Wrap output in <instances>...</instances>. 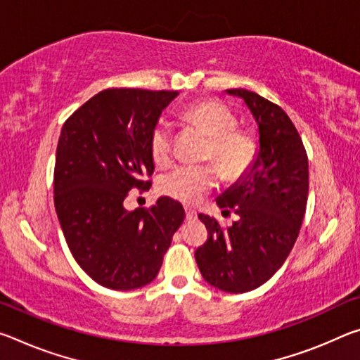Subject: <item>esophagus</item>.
<instances>
[{
	"label": "esophagus",
	"instance_id": "esophagus-1",
	"mask_svg": "<svg viewBox=\"0 0 360 360\" xmlns=\"http://www.w3.org/2000/svg\"><path fill=\"white\" fill-rule=\"evenodd\" d=\"M197 217V211L191 210V208H186V219L187 221H192V219Z\"/></svg>",
	"mask_w": 360,
	"mask_h": 360
}]
</instances>
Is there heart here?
<instances>
[{
  "mask_svg": "<svg viewBox=\"0 0 360 360\" xmlns=\"http://www.w3.org/2000/svg\"><path fill=\"white\" fill-rule=\"evenodd\" d=\"M186 119L198 125L210 136L208 154L216 162L224 178L235 179L245 174L255 160L257 146L248 133L235 130L236 119L217 101L195 103L186 109ZM172 125L160 119L149 138V150L157 163H167L172 157ZM217 172L212 165H182L172 169L158 182L162 193L182 203H197L216 184Z\"/></svg>",
  "mask_w": 360,
  "mask_h": 360,
  "instance_id": "1",
  "label": "heart"
}]
</instances>
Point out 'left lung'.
<instances>
[{
  "label": "left lung",
  "mask_w": 360,
  "mask_h": 360,
  "mask_svg": "<svg viewBox=\"0 0 360 360\" xmlns=\"http://www.w3.org/2000/svg\"><path fill=\"white\" fill-rule=\"evenodd\" d=\"M238 96L259 133L255 160L233 186L216 198L219 208L238 214L227 230L200 214L208 241L195 251L205 281L219 290L243 294L266 283L290 254L308 200V157L289 115L275 103L245 89Z\"/></svg>",
  "instance_id": "8db88e82"
}]
</instances>
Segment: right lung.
Segmentation results:
<instances>
[{
	"instance_id": "right-lung-1",
	"label": "right lung",
	"mask_w": 360,
	"mask_h": 360,
	"mask_svg": "<svg viewBox=\"0 0 360 360\" xmlns=\"http://www.w3.org/2000/svg\"><path fill=\"white\" fill-rule=\"evenodd\" d=\"M178 92L108 89L65 122L60 133L53 202L72 257L103 288L133 290L154 281L182 205L162 197L149 210L127 211L133 187L149 188V138Z\"/></svg>"
}]
</instances>
